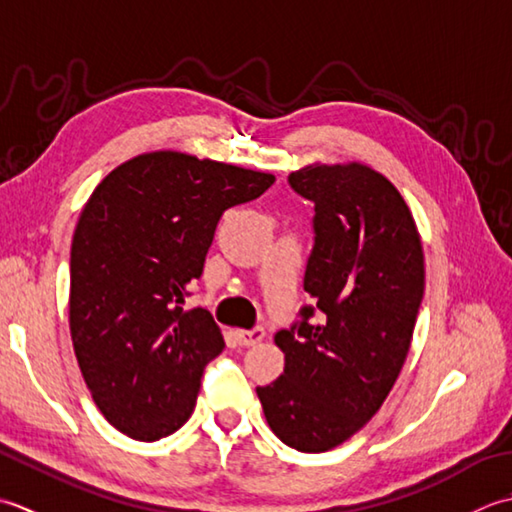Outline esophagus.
I'll use <instances>...</instances> for the list:
<instances>
[{"label":"esophagus","mask_w":512,"mask_h":512,"mask_svg":"<svg viewBox=\"0 0 512 512\" xmlns=\"http://www.w3.org/2000/svg\"><path fill=\"white\" fill-rule=\"evenodd\" d=\"M234 336L238 340V344H243V347H252V344H258L260 340L265 338V329L263 327H256V329H236Z\"/></svg>","instance_id":"34e87169"}]
</instances>
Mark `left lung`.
<instances>
[{"instance_id": "8db88e82", "label": "left lung", "mask_w": 512, "mask_h": 512, "mask_svg": "<svg viewBox=\"0 0 512 512\" xmlns=\"http://www.w3.org/2000/svg\"><path fill=\"white\" fill-rule=\"evenodd\" d=\"M289 185L316 205L305 271L314 305L274 336L285 371L256 393L280 440L325 453L356 435L398 380L424 296V252L409 205L369 165H305Z\"/></svg>"}]
</instances>
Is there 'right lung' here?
<instances>
[{"label": "right lung", "mask_w": 512, "mask_h": 512, "mask_svg": "<svg viewBox=\"0 0 512 512\" xmlns=\"http://www.w3.org/2000/svg\"><path fill=\"white\" fill-rule=\"evenodd\" d=\"M274 174L159 150L121 163L83 205L70 249V336L83 380L114 429L161 440L190 420L205 364L225 340L183 309L227 207Z\"/></svg>", "instance_id": "add662e5"}]
</instances>
